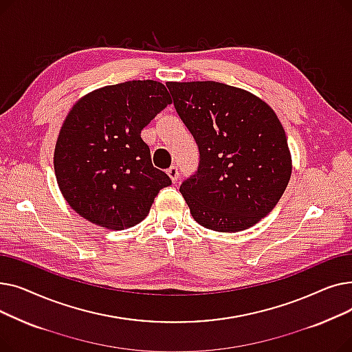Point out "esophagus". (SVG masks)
<instances>
[{"label": "esophagus", "mask_w": 352, "mask_h": 352, "mask_svg": "<svg viewBox=\"0 0 352 352\" xmlns=\"http://www.w3.org/2000/svg\"><path fill=\"white\" fill-rule=\"evenodd\" d=\"M166 174H168V177L171 178V181L175 184L178 181V177H179V173H178V168L177 166H170L168 170H166Z\"/></svg>", "instance_id": "obj_1"}]
</instances>
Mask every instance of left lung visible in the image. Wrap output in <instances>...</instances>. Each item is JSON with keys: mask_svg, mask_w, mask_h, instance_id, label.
Here are the masks:
<instances>
[{"mask_svg": "<svg viewBox=\"0 0 352 352\" xmlns=\"http://www.w3.org/2000/svg\"><path fill=\"white\" fill-rule=\"evenodd\" d=\"M166 87L199 150L198 171L179 187L192 218L218 232L255 226L280 201L292 171L287 135L274 109L223 82Z\"/></svg>", "mask_w": 352, "mask_h": 352, "instance_id": "8db88e82", "label": "left lung"}]
</instances>
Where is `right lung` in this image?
Wrapping results in <instances>:
<instances>
[{
    "mask_svg": "<svg viewBox=\"0 0 352 352\" xmlns=\"http://www.w3.org/2000/svg\"><path fill=\"white\" fill-rule=\"evenodd\" d=\"M164 84L126 81L80 98L65 117L54 171L68 206L107 230L140 224L171 179L151 162L145 125L171 104Z\"/></svg>",
    "mask_w": 352,
    "mask_h": 352,
    "instance_id": "1",
    "label": "right lung"
}]
</instances>
